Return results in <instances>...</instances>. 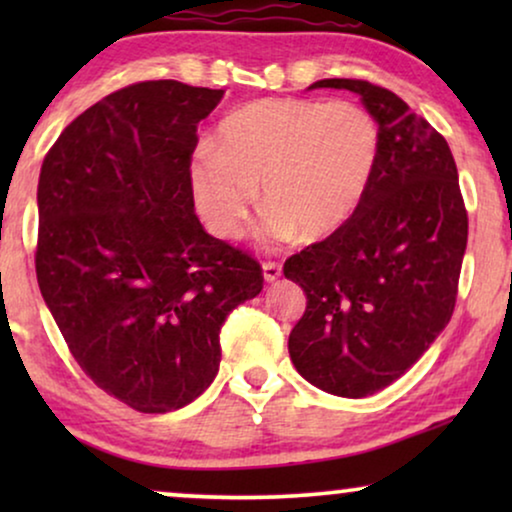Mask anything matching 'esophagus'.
<instances>
[{
	"label": "esophagus",
	"mask_w": 512,
	"mask_h": 512,
	"mask_svg": "<svg viewBox=\"0 0 512 512\" xmlns=\"http://www.w3.org/2000/svg\"><path fill=\"white\" fill-rule=\"evenodd\" d=\"M263 277H265V282H268V284L277 282V279L282 277V265H279V263H272V261L263 263Z\"/></svg>",
	"instance_id": "34e87169"
}]
</instances>
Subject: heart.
Wrapping results in <instances>:
<instances>
[{
	"label": "heart",
	"mask_w": 512,
	"mask_h": 512,
	"mask_svg": "<svg viewBox=\"0 0 512 512\" xmlns=\"http://www.w3.org/2000/svg\"><path fill=\"white\" fill-rule=\"evenodd\" d=\"M380 158V128L356 102L268 97L237 109L219 125L216 146L191 160L198 212L221 237H237L256 202L270 209L265 242L300 235L326 240L366 198Z\"/></svg>",
	"instance_id": "obj_1"
}]
</instances>
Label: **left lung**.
Returning a JSON list of instances; mask_svg holds the SVG:
<instances>
[{
  "label": "left lung",
  "mask_w": 512,
  "mask_h": 512,
  "mask_svg": "<svg viewBox=\"0 0 512 512\" xmlns=\"http://www.w3.org/2000/svg\"><path fill=\"white\" fill-rule=\"evenodd\" d=\"M312 88L361 97L380 128V158L352 219L284 263L307 296L289 354L314 387L363 398L415 366L450 321L468 216L445 137L401 97L361 79Z\"/></svg>",
  "instance_id": "1"
}]
</instances>
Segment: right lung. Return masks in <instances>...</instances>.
I'll use <instances>...</instances> for the list:
<instances>
[{"instance_id":"add662e5","label":"right lung","mask_w":512,"mask_h":512,"mask_svg":"<svg viewBox=\"0 0 512 512\" xmlns=\"http://www.w3.org/2000/svg\"><path fill=\"white\" fill-rule=\"evenodd\" d=\"M221 97L172 79L121 88L41 165V296L83 373L139 412L198 398L219 373L223 321L263 289L258 261L195 216L198 123Z\"/></svg>"}]
</instances>
